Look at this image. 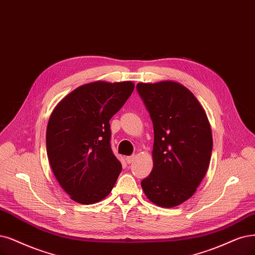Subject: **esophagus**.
<instances>
[{"label": "esophagus", "mask_w": 255, "mask_h": 255, "mask_svg": "<svg viewBox=\"0 0 255 255\" xmlns=\"http://www.w3.org/2000/svg\"><path fill=\"white\" fill-rule=\"evenodd\" d=\"M135 159V155H130V156H126V162L128 164H131Z\"/></svg>", "instance_id": "1"}]
</instances>
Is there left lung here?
<instances>
[{"label":"left lung","mask_w":255,"mask_h":255,"mask_svg":"<svg viewBox=\"0 0 255 255\" xmlns=\"http://www.w3.org/2000/svg\"><path fill=\"white\" fill-rule=\"evenodd\" d=\"M136 89L154 131L153 169L140 185L150 202L172 208L190 199L208 170L210 123L199 100L180 83H138Z\"/></svg>","instance_id":"8db88e82"}]
</instances>
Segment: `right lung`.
Returning <instances> with one entry per match:
<instances>
[{
    "instance_id": "add662e5",
    "label": "right lung",
    "mask_w": 255,
    "mask_h": 255,
    "mask_svg": "<svg viewBox=\"0 0 255 255\" xmlns=\"http://www.w3.org/2000/svg\"><path fill=\"white\" fill-rule=\"evenodd\" d=\"M134 89L131 81H96L67 94L53 109L46 131L52 172L79 204L98 203L111 192L122 171L112 153L109 121Z\"/></svg>"
}]
</instances>
